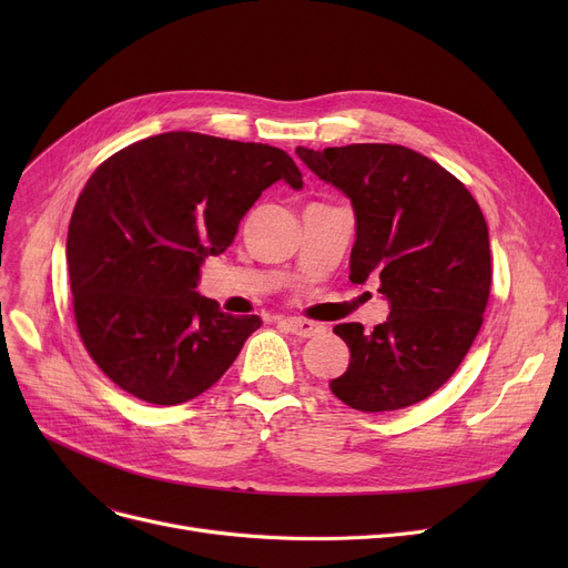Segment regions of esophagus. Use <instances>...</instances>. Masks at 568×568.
<instances>
[{
  "mask_svg": "<svg viewBox=\"0 0 568 568\" xmlns=\"http://www.w3.org/2000/svg\"><path fill=\"white\" fill-rule=\"evenodd\" d=\"M281 324L285 326V332L300 336V338H313V336H320L324 332L322 324L308 322V320H300V317H287Z\"/></svg>",
  "mask_w": 568,
  "mask_h": 568,
  "instance_id": "obj_1",
  "label": "esophagus"
}]
</instances>
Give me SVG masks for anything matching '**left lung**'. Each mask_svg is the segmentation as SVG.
Returning <instances> with one entry per match:
<instances>
[{"label": "left lung", "instance_id": "8db88e82", "mask_svg": "<svg viewBox=\"0 0 568 568\" xmlns=\"http://www.w3.org/2000/svg\"><path fill=\"white\" fill-rule=\"evenodd\" d=\"M311 172L349 202V281H379L389 317L371 334L336 324L347 371L329 382L345 405L392 412L449 379L481 329L490 294L488 225L471 193L439 163L400 144L296 146Z\"/></svg>", "mask_w": 568, "mask_h": 568}]
</instances>
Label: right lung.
<instances>
[{"instance_id":"1","label":"right lung","mask_w":568,"mask_h":568,"mask_svg":"<svg viewBox=\"0 0 568 568\" xmlns=\"http://www.w3.org/2000/svg\"><path fill=\"white\" fill-rule=\"evenodd\" d=\"M300 191L278 146L170 131L129 144L73 209L67 260L80 338L97 366L152 405L186 403L234 364L257 315H227L197 294L204 257L276 182Z\"/></svg>"}]
</instances>
